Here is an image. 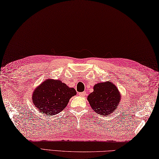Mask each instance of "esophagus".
Instances as JSON below:
<instances>
[{"instance_id": "34e87169", "label": "esophagus", "mask_w": 159, "mask_h": 159, "mask_svg": "<svg viewBox=\"0 0 159 159\" xmlns=\"http://www.w3.org/2000/svg\"><path fill=\"white\" fill-rule=\"evenodd\" d=\"M80 97H85L86 95V92H80L79 94Z\"/></svg>"}]
</instances>
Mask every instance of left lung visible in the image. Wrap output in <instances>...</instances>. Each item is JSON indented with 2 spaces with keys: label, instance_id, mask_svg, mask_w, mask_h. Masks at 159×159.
<instances>
[{
  "label": "left lung",
  "instance_id": "8db88e82",
  "mask_svg": "<svg viewBox=\"0 0 159 159\" xmlns=\"http://www.w3.org/2000/svg\"><path fill=\"white\" fill-rule=\"evenodd\" d=\"M88 100L94 112L102 115H108L117 109L121 100V94L111 82L99 83L94 86Z\"/></svg>",
  "mask_w": 159,
  "mask_h": 159
}]
</instances>
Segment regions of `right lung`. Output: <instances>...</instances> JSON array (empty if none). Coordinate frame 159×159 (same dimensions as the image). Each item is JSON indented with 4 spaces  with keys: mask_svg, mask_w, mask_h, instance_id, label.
Instances as JSON below:
<instances>
[{
    "mask_svg": "<svg viewBox=\"0 0 159 159\" xmlns=\"http://www.w3.org/2000/svg\"><path fill=\"white\" fill-rule=\"evenodd\" d=\"M76 94L74 88H69L61 80L47 79L34 89L32 99L41 113L53 116L64 110Z\"/></svg>",
    "mask_w": 159,
    "mask_h": 159,
    "instance_id": "obj_1",
    "label": "right lung"
}]
</instances>
